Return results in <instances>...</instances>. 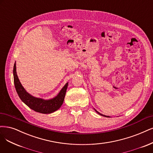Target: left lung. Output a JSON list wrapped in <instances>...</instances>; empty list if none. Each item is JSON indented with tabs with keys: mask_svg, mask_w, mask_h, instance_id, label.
<instances>
[{
	"mask_svg": "<svg viewBox=\"0 0 153 153\" xmlns=\"http://www.w3.org/2000/svg\"><path fill=\"white\" fill-rule=\"evenodd\" d=\"M95 111H96L99 114H100V115H101V116H103V117H108V116H105V115H104V114H101V113H100L99 112H98V111H97L96 110V109H95Z\"/></svg>",
	"mask_w": 153,
	"mask_h": 153,
	"instance_id": "8db88e82",
	"label": "left lung"
}]
</instances>
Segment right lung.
Wrapping results in <instances>:
<instances>
[{"mask_svg": "<svg viewBox=\"0 0 153 153\" xmlns=\"http://www.w3.org/2000/svg\"><path fill=\"white\" fill-rule=\"evenodd\" d=\"M13 75L14 86L19 98L31 109L40 113L49 114L54 112L61 106L63 101H64L68 83H66V85L63 87L56 97L49 100H44L31 96L25 90L17 75L16 62L14 65Z\"/></svg>", "mask_w": 153, "mask_h": 153, "instance_id": "obj_1", "label": "right lung"}]
</instances>
